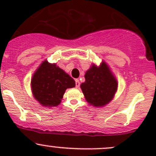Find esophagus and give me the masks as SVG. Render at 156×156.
Returning a JSON list of instances; mask_svg holds the SVG:
<instances>
[{"label": "esophagus", "mask_w": 156, "mask_h": 156, "mask_svg": "<svg viewBox=\"0 0 156 156\" xmlns=\"http://www.w3.org/2000/svg\"><path fill=\"white\" fill-rule=\"evenodd\" d=\"M79 86H80L79 80L75 79V87H76L77 88H78V87H79Z\"/></svg>", "instance_id": "34e87169"}]
</instances>
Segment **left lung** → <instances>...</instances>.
Masks as SVG:
<instances>
[{"label": "left lung", "mask_w": 156, "mask_h": 156, "mask_svg": "<svg viewBox=\"0 0 156 156\" xmlns=\"http://www.w3.org/2000/svg\"><path fill=\"white\" fill-rule=\"evenodd\" d=\"M84 78L85 81L81 84V88L90 105L103 107L112 100L118 90V81L105 61L99 66L92 64Z\"/></svg>", "instance_id": "8db88e82"}]
</instances>
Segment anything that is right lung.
<instances>
[{
  "instance_id": "add662e5",
  "label": "right lung",
  "mask_w": 156,
  "mask_h": 156,
  "mask_svg": "<svg viewBox=\"0 0 156 156\" xmlns=\"http://www.w3.org/2000/svg\"><path fill=\"white\" fill-rule=\"evenodd\" d=\"M75 87V81L56 63L47 59L36 69L31 80L33 97L44 107H55L62 101L66 90Z\"/></svg>"
}]
</instances>
